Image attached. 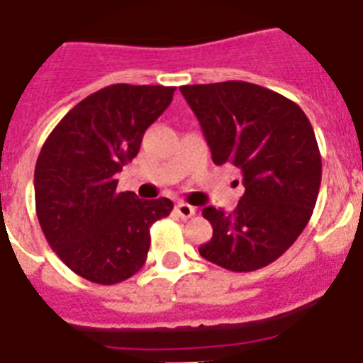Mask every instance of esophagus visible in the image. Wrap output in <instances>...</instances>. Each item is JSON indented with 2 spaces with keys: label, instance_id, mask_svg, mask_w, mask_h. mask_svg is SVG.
<instances>
[{
  "label": "esophagus",
  "instance_id": "34e87169",
  "mask_svg": "<svg viewBox=\"0 0 363 363\" xmlns=\"http://www.w3.org/2000/svg\"><path fill=\"white\" fill-rule=\"evenodd\" d=\"M176 213H178L182 218H191V217H194L196 209H194L193 206H189V203L179 202L178 206H176Z\"/></svg>",
  "mask_w": 363,
  "mask_h": 363
}]
</instances>
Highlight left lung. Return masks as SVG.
<instances>
[{"label": "left lung", "mask_w": 363, "mask_h": 363, "mask_svg": "<svg viewBox=\"0 0 363 363\" xmlns=\"http://www.w3.org/2000/svg\"><path fill=\"white\" fill-rule=\"evenodd\" d=\"M202 125L215 164L242 172L245 193L232 213L202 209L213 238L200 256L233 272L262 269L306 228L321 187V154L304 111L286 96L247 81L179 86Z\"/></svg>", "instance_id": "1"}]
</instances>
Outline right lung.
Instances as JSON below:
<instances>
[{
	"label": "right lung",
	"instance_id": "1",
	"mask_svg": "<svg viewBox=\"0 0 363 363\" xmlns=\"http://www.w3.org/2000/svg\"><path fill=\"white\" fill-rule=\"evenodd\" d=\"M176 86L109 85L86 96L50 133L35 167V206L53 252L89 282L113 286L146 262L150 226L169 199L118 193L115 179L139 154L143 135L170 106Z\"/></svg>",
	"mask_w": 363,
	"mask_h": 363
}]
</instances>
